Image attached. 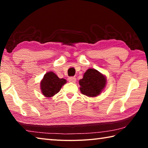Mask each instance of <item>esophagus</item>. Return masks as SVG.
I'll list each match as a JSON object with an SVG mask.
<instances>
[{
    "label": "esophagus",
    "instance_id": "obj_1",
    "mask_svg": "<svg viewBox=\"0 0 148 148\" xmlns=\"http://www.w3.org/2000/svg\"><path fill=\"white\" fill-rule=\"evenodd\" d=\"M68 79H69V81L70 82H72V83H74V82H76V77H73V76L69 77V78H68Z\"/></svg>",
    "mask_w": 148,
    "mask_h": 148
}]
</instances>
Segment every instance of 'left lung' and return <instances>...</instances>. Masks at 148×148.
I'll return each mask as SVG.
<instances>
[{"instance_id":"obj_1","label":"left lung","mask_w":148,"mask_h":148,"mask_svg":"<svg viewBox=\"0 0 148 148\" xmlns=\"http://www.w3.org/2000/svg\"><path fill=\"white\" fill-rule=\"evenodd\" d=\"M106 84V78L97 70L89 69L83 78L79 79L80 91L87 97H94L101 94Z\"/></svg>"}]
</instances>
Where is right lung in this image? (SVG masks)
I'll list each match as a JSON object with an SVG mask.
<instances>
[{"label": "right lung", "mask_w": 148, "mask_h": 148, "mask_svg": "<svg viewBox=\"0 0 148 148\" xmlns=\"http://www.w3.org/2000/svg\"><path fill=\"white\" fill-rule=\"evenodd\" d=\"M66 83V79L59 78L54 72H47L40 82L42 93L46 97H53L61 90L62 86Z\"/></svg>", "instance_id": "obj_1"}]
</instances>
